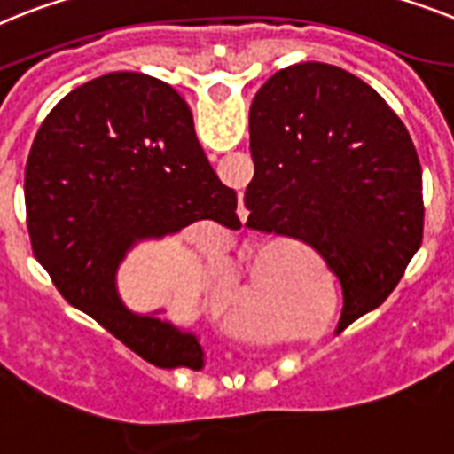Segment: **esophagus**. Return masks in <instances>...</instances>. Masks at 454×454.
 I'll return each instance as SVG.
<instances>
[{"mask_svg":"<svg viewBox=\"0 0 454 454\" xmlns=\"http://www.w3.org/2000/svg\"><path fill=\"white\" fill-rule=\"evenodd\" d=\"M241 213H247V211H246V207H243V201H241Z\"/></svg>","mask_w":454,"mask_h":454,"instance_id":"esophagus-1","label":"esophagus"}]
</instances>
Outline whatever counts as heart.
<instances>
[{
	"label": "heart",
	"instance_id": "obj_1",
	"mask_svg": "<svg viewBox=\"0 0 454 454\" xmlns=\"http://www.w3.org/2000/svg\"><path fill=\"white\" fill-rule=\"evenodd\" d=\"M317 259L301 247L254 243L247 253V289L253 296L285 298L303 292L317 280ZM246 301V285L223 257L213 259V275L207 289L208 308L234 312Z\"/></svg>",
	"mask_w": 454,
	"mask_h": 454
}]
</instances>
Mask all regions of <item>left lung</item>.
<instances>
[{"label": "left lung", "instance_id": "left-lung-1", "mask_svg": "<svg viewBox=\"0 0 454 454\" xmlns=\"http://www.w3.org/2000/svg\"><path fill=\"white\" fill-rule=\"evenodd\" d=\"M247 227L301 239L342 285L338 331L390 296L422 243L409 130L360 77L321 61L270 75L250 106Z\"/></svg>", "mask_w": 454, "mask_h": 454}]
</instances>
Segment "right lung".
I'll return each mask as SVG.
<instances>
[{"instance_id": "right-lung-1", "label": "right lung", "mask_w": 454, "mask_h": 454, "mask_svg": "<svg viewBox=\"0 0 454 454\" xmlns=\"http://www.w3.org/2000/svg\"><path fill=\"white\" fill-rule=\"evenodd\" d=\"M27 227L61 296L158 367H204V348L153 315H135L116 270L145 239L197 220L239 227L236 192L218 179L192 112L168 82L107 73L52 107L25 168Z\"/></svg>"}]
</instances>
